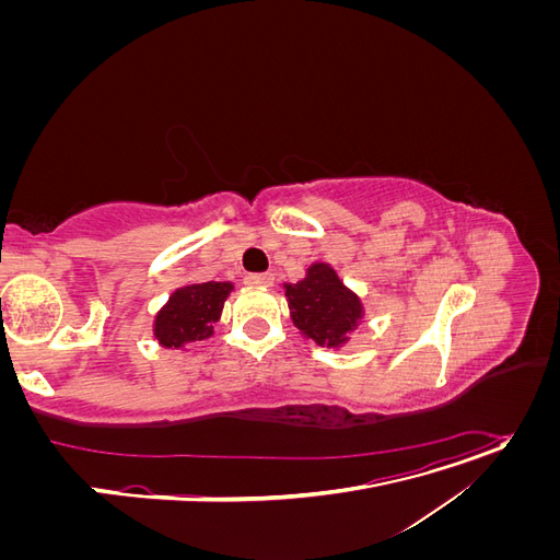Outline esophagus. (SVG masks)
Listing matches in <instances>:
<instances>
[{
  "mask_svg": "<svg viewBox=\"0 0 560 560\" xmlns=\"http://www.w3.org/2000/svg\"><path fill=\"white\" fill-rule=\"evenodd\" d=\"M245 282L249 287H270V284H273V276H270V273H249V276H245Z\"/></svg>",
  "mask_w": 560,
  "mask_h": 560,
  "instance_id": "1",
  "label": "esophagus"
}]
</instances>
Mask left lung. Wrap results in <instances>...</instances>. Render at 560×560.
Segmentation results:
<instances>
[{"instance_id":"obj_1","label":"left lung","mask_w":560,"mask_h":560,"mask_svg":"<svg viewBox=\"0 0 560 560\" xmlns=\"http://www.w3.org/2000/svg\"><path fill=\"white\" fill-rule=\"evenodd\" d=\"M294 325L317 346L338 348L360 325L362 301L338 280L329 264H313L296 284H284Z\"/></svg>"}]
</instances>
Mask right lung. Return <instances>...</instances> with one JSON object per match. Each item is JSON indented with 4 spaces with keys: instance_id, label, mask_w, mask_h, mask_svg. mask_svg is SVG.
Segmentation results:
<instances>
[{
    "instance_id": "1",
    "label": "right lung",
    "mask_w": 560,
    "mask_h": 560,
    "mask_svg": "<svg viewBox=\"0 0 560 560\" xmlns=\"http://www.w3.org/2000/svg\"><path fill=\"white\" fill-rule=\"evenodd\" d=\"M231 282L186 284L171 296L154 322V336L165 348H189L212 336V325L222 315Z\"/></svg>"
}]
</instances>
